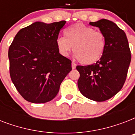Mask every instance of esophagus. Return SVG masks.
I'll list each match as a JSON object with an SVG mask.
<instances>
[{"label": "esophagus", "mask_w": 135, "mask_h": 135, "mask_svg": "<svg viewBox=\"0 0 135 135\" xmlns=\"http://www.w3.org/2000/svg\"><path fill=\"white\" fill-rule=\"evenodd\" d=\"M76 64L74 62H72L71 63V67L73 69H76Z\"/></svg>", "instance_id": "34e87169"}]
</instances>
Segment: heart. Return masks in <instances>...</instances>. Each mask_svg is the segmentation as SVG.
Masks as SVG:
<instances>
[{"label": "heart", "mask_w": 135, "mask_h": 135, "mask_svg": "<svg viewBox=\"0 0 135 135\" xmlns=\"http://www.w3.org/2000/svg\"><path fill=\"white\" fill-rule=\"evenodd\" d=\"M65 37L57 38V49L62 56L66 57L71 51L78 61L89 65L100 59L106 47V37L99 30H94L83 23L76 24L66 29Z\"/></svg>", "instance_id": "1"}]
</instances>
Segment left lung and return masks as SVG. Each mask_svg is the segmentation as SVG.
Returning a JSON list of instances; mask_svg holds the SVG:
<instances>
[{
	"label": "left lung",
	"mask_w": 135,
	"mask_h": 135,
	"mask_svg": "<svg viewBox=\"0 0 135 135\" xmlns=\"http://www.w3.org/2000/svg\"><path fill=\"white\" fill-rule=\"evenodd\" d=\"M97 26L106 37L104 52L96 63L77 66L80 74L78 89L87 98L104 102L117 94L126 82L131 53L126 33L107 20L90 22Z\"/></svg>",
	"instance_id": "obj_1"
}]
</instances>
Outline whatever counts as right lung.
I'll return each instance as SVG.
<instances>
[{
  "label": "right lung",
  "mask_w": 135,
  "mask_h": 135,
  "mask_svg": "<svg viewBox=\"0 0 135 135\" xmlns=\"http://www.w3.org/2000/svg\"><path fill=\"white\" fill-rule=\"evenodd\" d=\"M66 22H35L20 30L9 46L10 78L29 102L42 104L53 99L71 71V61L59 54L56 43Z\"/></svg>",
  "instance_id": "1"
}]
</instances>
